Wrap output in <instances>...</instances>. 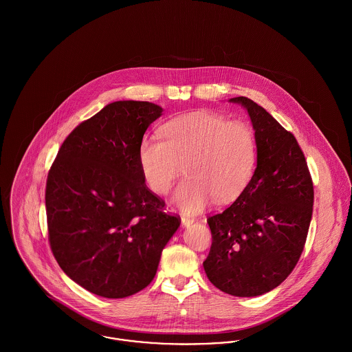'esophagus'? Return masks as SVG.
<instances>
[{
  "mask_svg": "<svg viewBox=\"0 0 352 352\" xmlns=\"http://www.w3.org/2000/svg\"><path fill=\"white\" fill-rule=\"evenodd\" d=\"M192 223H194V218L187 217V215H183V217H182V225H183L184 228H187V226H190V225H192Z\"/></svg>",
  "mask_w": 352,
  "mask_h": 352,
  "instance_id": "34e87169",
  "label": "esophagus"
}]
</instances>
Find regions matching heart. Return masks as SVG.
Listing matches in <instances>:
<instances>
[{
	"label": "heart",
	"mask_w": 352,
	"mask_h": 352,
	"mask_svg": "<svg viewBox=\"0 0 352 352\" xmlns=\"http://www.w3.org/2000/svg\"><path fill=\"white\" fill-rule=\"evenodd\" d=\"M162 137L145 138L138 149L142 176L151 191L165 195L176 179L188 175L175 201L188 212L212 199H237L251 182L257 145L251 126L212 111H197L169 120Z\"/></svg>",
	"instance_id": "heart-1"
}]
</instances>
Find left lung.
Listing matches in <instances>:
<instances>
[{"label": "left lung", "mask_w": 352, "mask_h": 352, "mask_svg": "<svg viewBox=\"0 0 352 352\" xmlns=\"http://www.w3.org/2000/svg\"><path fill=\"white\" fill-rule=\"evenodd\" d=\"M251 118L257 165L248 187L225 211L207 218L208 280L234 297L278 287L301 257L313 212V182L296 137L263 107L240 96Z\"/></svg>", "instance_id": "1"}]
</instances>
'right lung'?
<instances>
[{"label": "right lung", "mask_w": 352, "mask_h": 352, "mask_svg": "<svg viewBox=\"0 0 352 352\" xmlns=\"http://www.w3.org/2000/svg\"><path fill=\"white\" fill-rule=\"evenodd\" d=\"M161 113L149 101L105 105L67 135L47 176L52 254L72 280L104 298L145 289L180 226L146 187L138 161L144 134Z\"/></svg>", "instance_id": "obj_1"}]
</instances>
